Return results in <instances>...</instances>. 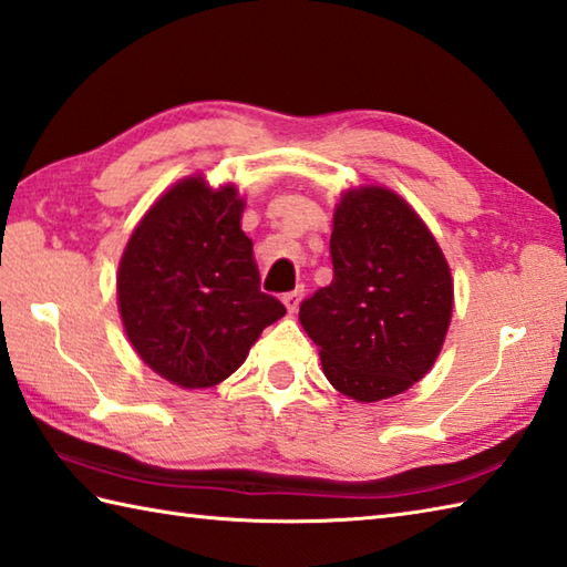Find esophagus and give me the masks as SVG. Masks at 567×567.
Masks as SVG:
<instances>
[{"label":"esophagus","instance_id":"esophagus-1","mask_svg":"<svg viewBox=\"0 0 567 567\" xmlns=\"http://www.w3.org/2000/svg\"><path fill=\"white\" fill-rule=\"evenodd\" d=\"M299 302H302V290H295V292L282 295V305H285V309H287V315H295Z\"/></svg>","mask_w":567,"mask_h":567}]
</instances>
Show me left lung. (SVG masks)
Listing matches in <instances>:
<instances>
[{"instance_id": "8db88e82", "label": "left lung", "mask_w": 567, "mask_h": 567, "mask_svg": "<svg viewBox=\"0 0 567 567\" xmlns=\"http://www.w3.org/2000/svg\"><path fill=\"white\" fill-rule=\"evenodd\" d=\"M329 248L334 280L299 307L321 371L357 403L405 393L435 365L452 321L445 252L417 210L381 184L339 196Z\"/></svg>"}]
</instances>
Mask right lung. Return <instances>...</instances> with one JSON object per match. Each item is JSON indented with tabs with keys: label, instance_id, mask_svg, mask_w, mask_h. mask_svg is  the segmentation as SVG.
<instances>
[{
	"label": "right lung",
	"instance_id": "obj_1",
	"mask_svg": "<svg viewBox=\"0 0 567 567\" xmlns=\"http://www.w3.org/2000/svg\"><path fill=\"white\" fill-rule=\"evenodd\" d=\"M236 184L184 176L132 230L117 268V309L144 365L184 391L224 383L262 329L285 317L260 292Z\"/></svg>",
	"mask_w": 567,
	"mask_h": 567
}]
</instances>
